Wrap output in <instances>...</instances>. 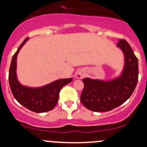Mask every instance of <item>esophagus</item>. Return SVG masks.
I'll list each match as a JSON object with an SVG mask.
<instances>
[{"instance_id":"1","label":"esophagus","mask_w":147,"mask_h":147,"mask_svg":"<svg viewBox=\"0 0 147 147\" xmlns=\"http://www.w3.org/2000/svg\"><path fill=\"white\" fill-rule=\"evenodd\" d=\"M85 73L83 71H78V73L76 74V78H78V79H81V78H83V77L85 76Z\"/></svg>"}]
</instances>
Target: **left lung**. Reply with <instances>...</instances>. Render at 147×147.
Instances as JSON below:
<instances>
[{"label":"left lung","mask_w":147,"mask_h":147,"mask_svg":"<svg viewBox=\"0 0 147 147\" xmlns=\"http://www.w3.org/2000/svg\"><path fill=\"white\" fill-rule=\"evenodd\" d=\"M117 48L124 56L121 74L109 80L83 79L84 88L80 102L88 109L96 112L109 111L127 100L138 81V60L126 40H118Z\"/></svg>","instance_id":"obj_1"}]
</instances>
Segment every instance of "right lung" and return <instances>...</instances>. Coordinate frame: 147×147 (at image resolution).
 Masks as SVG:
<instances>
[{
  "instance_id": "add662e5",
  "label": "right lung",
  "mask_w": 147,
  "mask_h": 147,
  "mask_svg": "<svg viewBox=\"0 0 147 147\" xmlns=\"http://www.w3.org/2000/svg\"><path fill=\"white\" fill-rule=\"evenodd\" d=\"M29 39L27 38L24 40L12 57L9 70V84L14 97L19 103L36 113H43L55 108L61 89L71 83L73 78L58 79L40 87H29L22 84L17 78V58L20 50Z\"/></svg>"
}]
</instances>
